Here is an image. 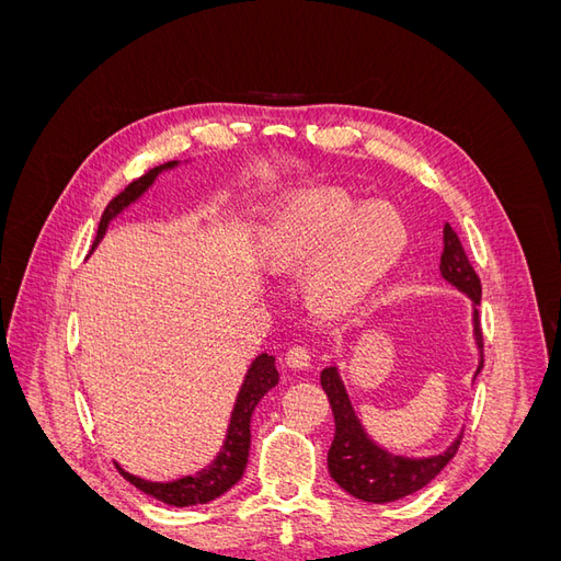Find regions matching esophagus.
Listing matches in <instances>:
<instances>
[{
  "label": "esophagus",
  "instance_id": "obj_1",
  "mask_svg": "<svg viewBox=\"0 0 561 561\" xmlns=\"http://www.w3.org/2000/svg\"><path fill=\"white\" fill-rule=\"evenodd\" d=\"M285 365L290 369H309L311 367V353L307 346H293L285 353Z\"/></svg>",
  "mask_w": 561,
  "mask_h": 561
}]
</instances>
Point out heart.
Here are the masks:
<instances>
[{"mask_svg":"<svg viewBox=\"0 0 561 561\" xmlns=\"http://www.w3.org/2000/svg\"><path fill=\"white\" fill-rule=\"evenodd\" d=\"M274 264L307 266L321 260L311 293L330 311H346L396 266L407 245L400 215L371 203L363 206L339 190H313L293 198L274 222Z\"/></svg>","mask_w":561,"mask_h":561,"instance_id":"heart-1","label":"heart"}]
</instances>
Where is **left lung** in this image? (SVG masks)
I'll return each instance as SVG.
<instances>
[{"label": "left lung", "mask_w": 561, "mask_h": 561, "mask_svg": "<svg viewBox=\"0 0 561 561\" xmlns=\"http://www.w3.org/2000/svg\"><path fill=\"white\" fill-rule=\"evenodd\" d=\"M439 274L458 290L466 293L472 301L474 344L480 348V365L478 371H474V377H478L484 367V339L478 311L482 299V283L480 276L474 274L456 231L449 225H445V250L443 257H439ZM320 383L325 388L334 414V439L328 451V468L332 480L355 499L367 503H390L414 494V491L437 478L439 470L451 461L458 445H461L463 435H458L445 451L435 456L410 458L390 454L388 449L379 447L363 428L346 393V386L342 377H339V369H322Z\"/></svg>", "instance_id": "1"}]
</instances>
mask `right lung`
I'll return each instance as SVG.
<instances>
[{"mask_svg":"<svg viewBox=\"0 0 561 561\" xmlns=\"http://www.w3.org/2000/svg\"><path fill=\"white\" fill-rule=\"evenodd\" d=\"M175 165H178V161H168L163 165L151 168V171H147L142 178L133 180L122 194L114 196L107 203L103 217H100L93 248L100 241H103V236H105L112 219L122 210H126L130 203L138 201L149 190V186L154 184V180L163 171H171V168H175ZM276 383H278L276 358H274V355H268V353L257 355V358L252 360V365L248 369L245 381L239 390V398H236L222 451L217 454V458L210 466L198 470L196 474H186V478H180V480H173V482H149V480H142V478H135V474L126 472L122 466H116L118 472H122L133 486H138L140 491H145V494L154 496L157 501H163L168 505L186 507V505H198V503L215 501L217 496H222L225 491H229L236 482L243 478L245 466H248V454H250V419H252V412H254V407L260 404V400Z\"/></svg>","mask_w":561,"mask_h":561,"instance_id":"1","label":"right lung"}]
</instances>
